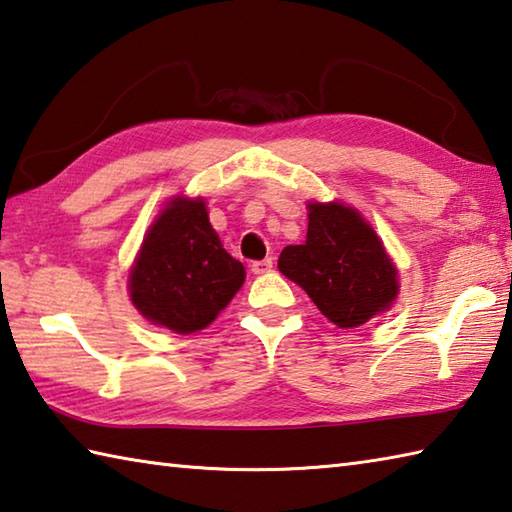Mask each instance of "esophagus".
<instances>
[{"instance_id":"34e87169","label":"esophagus","mask_w":512,"mask_h":512,"mask_svg":"<svg viewBox=\"0 0 512 512\" xmlns=\"http://www.w3.org/2000/svg\"><path fill=\"white\" fill-rule=\"evenodd\" d=\"M270 268H273V259H270V257H266V259H259V262H253V264H250V270H253L255 275H264V273H268Z\"/></svg>"}]
</instances>
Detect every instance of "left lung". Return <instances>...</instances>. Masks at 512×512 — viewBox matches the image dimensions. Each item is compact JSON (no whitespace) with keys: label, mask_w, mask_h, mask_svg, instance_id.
Returning a JSON list of instances; mask_svg holds the SVG:
<instances>
[{"label":"left lung","mask_w":512,"mask_h":512,"mask_svg":"<svg viewBox=\"0 0 512 512\" xmlns=\"http://www.w3.org/2000/svg\"><path fill=\"white\" fill-rule=\"evenodd\" d=\"M277 266L339 328L366 324L399 293L382 239L355 208L339 202L308 204L306 242L286 246Z\"/></svg>","instance_id":"left-lung-1"}]
</instances>
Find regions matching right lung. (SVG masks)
<instances>
[{
	"mask_svg": "<svg viewBox=\"0 0 512 512\" xmlns=\"http://www.w3.org/2000/svg\"><path fill=\"white\" fill-rule=\"evenodd\" d=\"M246 270L226 253L202 197H173L150 224L128 290L148 322L188 335L206 328L242 288Z\"/></svg>",
	"mask_w": 512,
	"mask_h": 512,
	"instance_id": "add662e5",
	"label": "right lung"
}]
</instances>
